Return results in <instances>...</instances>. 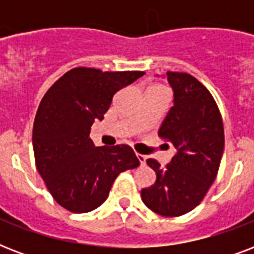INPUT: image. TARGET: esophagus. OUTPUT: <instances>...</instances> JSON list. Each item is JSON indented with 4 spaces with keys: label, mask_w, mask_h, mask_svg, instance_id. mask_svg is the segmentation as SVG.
<instances>
[{
    "label": "esophagus",
    "mask_w": 254,
    "mask_h": 254,
    "mask_svg": "<svg viewBox=\"0 0 254 254\" xmlns=\"http://www.w3.org/2000/svg\"><path fill=\"white\" fill-rule=\"evenodd\" d=\"M137 158H138V161H139V163H141V165H145V163H146V155H142V154H138V153H137Z\"/></svg>",
    "instance_id": "esophagus-1"
}]
</instances>
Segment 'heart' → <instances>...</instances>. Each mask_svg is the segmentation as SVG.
Returning <instances> with one entry per match:
<instances>
[{"instance_id":"1","label":"heart","mask_w":254,"mask_h":254,"mask_svg":"<svg viewBox=\"0 0 254 254\" xmlns=\"http://www.w3.org/2000/svg\"><path fill=\"white\" fill-rule=\"evenodd\" d=\"M155 88H161V87H155Z\"/></svg>"}]
</instances>
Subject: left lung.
<instances>
[{
	"label": "left lung",
	"instance_id": "obj_1",
	"mask_svg": "<svg viewBox=\"0 0 254 254\" xmlns=\"http://www.w3.org/2000/svg\"><path fill=\"white\" fill-rule=\"evenodd\" d=\"M166 75L174 105L158 135L175 147V154L165 167L147 159L157 179L142 189L141 197L153 212L175 217L200 204L215 181L224 150V127L216 101L200 81L186 72Z\"/></svg>",
	"mask_w": 254,
	"mask_h": 254
}]
</instances>
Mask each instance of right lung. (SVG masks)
Segmentation results:
<instances>
[{"label":"right lung","instance_id":"right-lung-1","mask_svg":"<svg viewBox=\"0 0 254 254\" xmlns=\"http://www.w3.org/2000/svg\"><path fill=\"white\" fill-rule=\"evenodd\" d=\"M142 75L77 67L43 96L34 120V155L38 173L63 208L93 211L107 200L120 173L139 166L130 146L97 147L89 133L95 120L104 119L116 92Z\"/></svg>","mask_w":254,"mask_h":254}]
</instances>
